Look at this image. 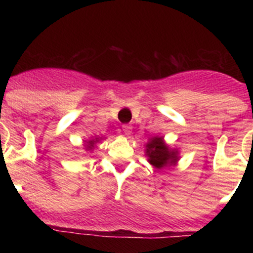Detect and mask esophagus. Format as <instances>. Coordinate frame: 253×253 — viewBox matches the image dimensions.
<instances>
[{
	"label": "esophagus",
	"mask_w": 253,
	"mask_h": 253,
	"mask_svg": "<svg viewBox=\"0 0 253 253\" xmlns=\"http://www.w3.org/2000/svg\"><path fill=\"white\" fill-rule=\"evenodd\" d=\"M123 131H124V134L126 135V137H129L131 133V126L130 125H123Z\"/></svg>",
	"instance_id": "esophagus-1"
}]
</instances>
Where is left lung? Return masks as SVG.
I'll list each match as a JSON object with an SVG mask.
<instances>
[{
  "label": "left lung",
  "instance_id": "obj_1",
  "mask_svg": "<svg viewBox=\"0 0 253 253\" xmlns=\"http://www.w3.org/2000/svg\"><path fill=\"white\" fill-rule=\"evenodd\" d=\"M146 156L147 161L157 169L175 166L180 160L178 149L171 148L160 135L149 138L146 143Z\"/></svg>",
  "mask_w": 253,
  "mask_h": 253
}]
</instances>
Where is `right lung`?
<instances>
[{"instance_id": "right-lung-1", "label": "right lung", "mask_w": 253, "mask_h": 253, "mask_svg": "<svg viewBox=\"0 0 253 253\" xmlns=\"http://www.w3.org/2000/svg\"><path fill=\"white\" fill-rule=\"evenodd\" d=\"M102 139H104V138L97 137V135H96V137H91L90 139L86 140V143H84V149H86V151H88V152H92L93 149H95L96 144H97V143H99L100 140H102Z\"/></svg>"}]
</instances>
